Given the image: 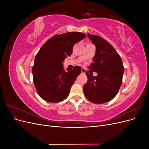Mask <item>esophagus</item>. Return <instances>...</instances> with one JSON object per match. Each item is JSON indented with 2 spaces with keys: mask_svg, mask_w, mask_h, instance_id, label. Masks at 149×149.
Instances as JSON below:
<instances>
[{
  "mask_svg": "<svg viewBox=\"0 0 149 149\" xmlns=\"http://www.w3.org/2000/svg\"><path fill=\"white\" fill-rule=\"evenodd\" d=\"M86 70L84 68H81V73H86Z\"/></svg>",
  "mask_w": 149,
  "mask_h": 149,
  "instance_id": "1",
  "label": "esophagus"
}]
</instances>
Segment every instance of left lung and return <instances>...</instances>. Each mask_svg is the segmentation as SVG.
<instances>
[{
  "label": "left lung",
  "mask_w": 149,
  "mask_h": 149,
  "mask_svg": "<svg viewBox=\"0 0 149 149\" xmlns=\"http://www.w3.org/2000/svg\"><path fill=\"white\" fill-rule=\"evenodd\" d=\"M96 47L93 63L89 67L97 75L86 71L88 81L83 86L85 96L95 104L111 101L118 94L123 82L124 72L123 61L111 45L100 36L88 33Z\"/></svg>",
  "instance_id": "left-lung-1"
}]
</instances>
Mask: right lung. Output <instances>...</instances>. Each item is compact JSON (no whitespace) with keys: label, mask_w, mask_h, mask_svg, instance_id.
<instances>
[{"label":"right lung","mask_w":149,"mask_h":149,"mask_svg":"<svg viewBox=\"0 0 149 149\" xmlns=\"http://www.w3.org/2000/svg\"><path fill=\"white\" fill-rule=\"evenodd\" d=\"M84 33L73 31L56 35L45 43L35 56L32 67L33 80L40 97L49 102L66 99L81 68H63V62L73 53L74 45L86 37Z\"/></svg>","instance_id":"1"}]
</instances>
